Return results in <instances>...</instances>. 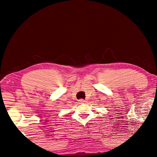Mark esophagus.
Returning a JSON list of instances; mask_svg holds the SVG:
<instances>
[{
  "mask_svg": "<svg viewBox=\"0 0 157 157\" xmlns=\"http://www.w3.org/2000/svg\"><path fill=\"white\" fill-rule=\"evenodd\" d=\"M84 102H86V101H85L84 100H83V99L79 100V104H83V103H84Z\"/></svg>",
  "mask_w": 157,
  "mask_h": 157,
  "instance_id": "esophagus-1",
  "label": "esophagus"
}]
</instances>
